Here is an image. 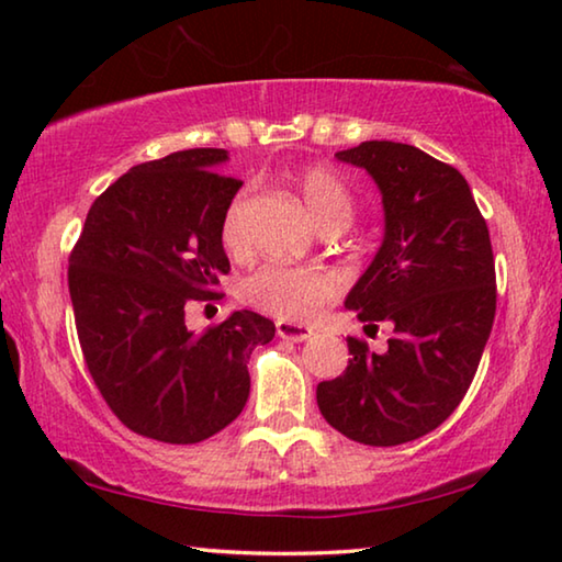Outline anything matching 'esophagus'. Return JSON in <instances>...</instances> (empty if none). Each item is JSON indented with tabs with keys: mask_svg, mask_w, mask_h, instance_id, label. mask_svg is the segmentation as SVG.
<instances>
[{
	"mask_svg": "<svg viewBox=\"0 0 562 562\" xmlns=\"http://www.w3.org/2000/svg\"><path fill=\"white\" fill-rule=\"evenodd\" d=\"M278 337L290 339V341H304L312 337V329L302 325H292V322H278Z\"/></svg>",
	"mask_w": 562,
	"mask_h": 562,
	"instance_id": "obj_1",
	"label": "esophagus"
}]
</instances>
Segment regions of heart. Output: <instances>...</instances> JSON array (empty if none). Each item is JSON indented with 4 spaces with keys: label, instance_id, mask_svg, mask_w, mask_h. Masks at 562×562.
Here are the masks:
<instances>
[{
    "label": "heart",
    "instance_id": "obj_1",
    "mask_svg": "<svg viewBox=\"0 0 562 562\" xmlns=\"http://www.w3.org/2000/svg\"><path fill=\"white\" fill-rule=\"evenodd\" d=\"M297 190L304 205L322 231L329 227H345L355 215V195L335 168L329 166H307L297 178ZM223 245L233 255L247 250L245 233V195H235L225 207L221 223ZM341 278L337 272L325 268H292V265L268 262L255 272L247 274L237 284V294L247 307L260 310L265 315L284 322H307L341 294Z\"/></svg>",
    "mask_w": 562,
    "mask_h": 562
}]
</instances>
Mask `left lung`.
Segmentation results:
<instances>
[{
    "label": "left lung",
    "mask_w": 562,
    "mask_h": 562,
    "mask_svg": "<svg viewBox=\"0 0 562 562\" xmlns=\"http://www.w3.org/2000/svg\"><path fill=\"white\" fill-rule=\"evenodd\" d=\"M335 156L376 180L386 221L345 304L392 337L382 355L347 337L349 364L317 386V404L347 439L398 446L441 426L473 382L496 317L491 235L465 178L424 150L364 140Z\"/></svg>",
    "instance_id": "left-lung-1"
}]
</instances>
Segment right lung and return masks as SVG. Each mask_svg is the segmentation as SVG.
Listing matches in <instances>:
<instances>
[{"label":"right lung","mask_w":562,"mask_h":562,"mask_svg":"<svg viewBox=\"0 0 562 562\" xmlns=\"http://www.w3.org/2000/svg\"><path fill=\"white\" fill-rule=\"evenodd\" d=\"M223 148L133 166L93 201L69 255L76 335L93 384L123 426L164 443H198L240 416L247 359L274 325L240 310L201 335L193 302H217L231 272L221 223L243 180Z\"/></svg>","instance_id":"1"}]
</instances>
